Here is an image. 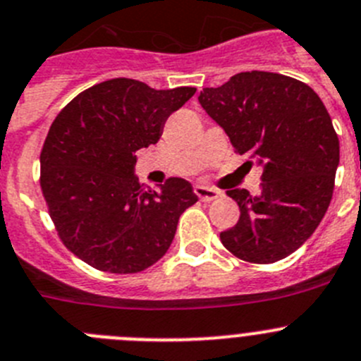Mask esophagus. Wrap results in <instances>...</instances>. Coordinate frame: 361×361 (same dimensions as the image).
I'll list each match as a JSON object with an SVG mask.
<instances>
[{
    "label": "esophagus",
    "instance_id": "esophagus-1",
    "mask_svg": "<svg viewBox=\"0 0 361 361\" xmlns=\"http://www.w3.org/2000/svg\"><path fill=\"white\" fill-rule=\"evenodd\" d=\"M194 192H196V196L200 197L201 201H214L221 196V192L214 187H208V185H196L194 187Z\"/></svg>",
    "mask_w": 361,
    "mask_h": 361
}]
</instances>
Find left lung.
<instances>
[{
  "label": "left lung",
  "mask_w": 361,
  "mask_h": 361,
  "mask_svg": "<svg viewBox=\"0 0 361 361\" xmlns=\"http://www.w3.org/2000/svg\"><path fill=\"white\" fill-rule=\"evenodd\" d=\"M200 103L235 151L264 167L258 196L245 188L226 192L240 217L221 233L222 245L251 264L287 258L312 237L331 203L340 146L324 103L306 83L265 71L207 87Z\"/></svg>",
  "instance_id": "1"
}]
</instances>
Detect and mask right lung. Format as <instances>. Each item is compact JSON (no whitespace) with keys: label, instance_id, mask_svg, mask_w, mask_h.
Returning a JSON list of instances; mask_svg holds the SVG:
<instances>
[{"label":"right lung","instance_id":"1","mask_svg":"<svg viewBox=\"0 0 361 361\" xmlns=\"http://www.w3.org/2000/svg\"><path fill=\"white\" fill-rule=\"evenodd\" d=\"M196 89H151L114 78L67 103L40 153V188L63 245L104 272L133 274L164 257L180 215L197 201L183 178L151 190L135 151L157 144L167 117Z\"/></svg>","mask_w":361,"mask_h":361}]
</instances>
